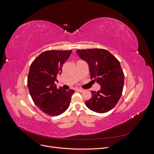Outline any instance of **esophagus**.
Returning a JSON list of instances; mask_svg holds the SVG:
<instances>
[{
    "label": "esophagus",
    "mask_w": 154,
    "mask_h": 154,
    "mask_svg": "<svg viewBox=\"0 0 154 154\" xmlns=\"http://www.w3.org/2000/svg\"><path fill=\"white\" fill-rule=\"evenodd\" d=\"M77 91H78L79 92H80V93H83V92H84V90H83V89H81V88H79V89H77Z\"/></svg>",
    "instance_id": "obj_1"
}]
</instances>
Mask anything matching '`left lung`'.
Masks as SVG:
<instances>
[{
  "label": "left lung",
  "instance_id": "obj_1",
  "mask_svg": "<svg viewBox=\"0 0 154 154\" xmlns=\"http://www.w3.org/2000/svg\"><path fill=\"white\" fill-rule=\"evenodd\" d=\"M79 57L88 64L91 79L100 85L97 92L91 91V99L85 102L91 110L106 113L117 104L123 90L124 74L119 61L110 52L102 49L77 50Z\"/></svg>",
  "mask_w": 154,
  "mask_h": 154
}]
</instances>
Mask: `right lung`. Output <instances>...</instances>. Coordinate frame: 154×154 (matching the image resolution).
I'll return each instance as SVG.
<instances>
[{
    "instance_id": "1",
    "label": "right lung",
    "mask_w": 154,
    "mask_h": 154,
    "mask_svg": "<svg viewBox=\"0 0 154 154\" xmlns=\"http://www.w3.org/2000/svg\"><path fill=\"white\" fill-rule=\"evenodd\" d=\"M72 51H47L37 57L30 65L27 85L35 105L48 115L63 113L70 105L73 90L57 89L55 84L64 63Z\"/></svg>"
}]
</instances>
